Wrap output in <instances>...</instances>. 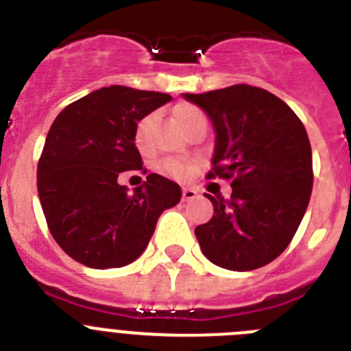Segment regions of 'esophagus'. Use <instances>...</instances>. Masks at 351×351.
<instances>
[{"mask_svg":"<svg viewBox=\"0 0 351 351\" xmlns=\"http://www.w3.org/2000/svg\"><path fill=\"white\" fill-rule=\"evenodd\" d=\"M198 197V191L195 188H182V200H193V198Z\"/></svg>","mask_w":351,"mask_h":351,"instance_id":"1","label":"esophagus"}]
</instances>
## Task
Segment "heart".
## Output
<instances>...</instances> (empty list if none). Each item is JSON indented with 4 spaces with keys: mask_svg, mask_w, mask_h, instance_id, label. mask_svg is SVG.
Masks as SVG:
<instances>
[{
    "mask_svg": "<svg viewBox=\"0 0 351 351\" xmlns=\"http://www.w3.org/2000/svg\"><path fill=\"white\" fill-rule=\"evenodd\" d=\"M200 114H204L202 110L191 104H181L176 107V110H173V117H176V121L179 123V126L184 125L186 121L200 116ZM149 123H151V117H144L137 126V142L141 145H144L145 142V130H147ZM161 170L165 173H169V176H172L173 179H186L190 176L191 167L181 160H165L161 163Z\"/></svg>",
    "mask_w": 351,
    "mask_h": 351,
    "instance_id": "b5f03b06",
    "label": "heart"
}]
</instances>
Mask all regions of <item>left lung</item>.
Returning <instances> with one entry per match:
<instances>
[{"label": "left lung", "mask_w": 351, "mask_h": 351, "mask_svg": "<svg viewBox=\"0 0 351 351\" xmlns=\"http://www.w3.org/2000/svg\"><path fill=\"white\" fill-rule=\"evenodd\" d=\"M213 121L209 179H232L228 200L206 193L214 216L195 228L202 253L228 271L263 267L287 250L313 190L311 144L302 121L272 93L235 84L182 95Z\"/></svg>", "instance_id": "1"}]
</instances>
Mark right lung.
<instances>
[{
    "instance_id": "1",
    "label": "right lung",
    "mask_w": 351,
    "mask_h": 351,
    "mask_svg": "<svg viewBox=\"0 0 351 351\" xmlns=\"http://www.w3.org/2000/svg\"><path fill=\"white\" fill-rule=\"evenodd\" d=\"M170 95L110 86L64 107L36 170L47 226L68 256L91 269L128 265L144 253L160 214L181 200L173 181L149 173L128 193L117 179L145 173L135 145L138 121Z\"/></svg>"
}]
</instances>
